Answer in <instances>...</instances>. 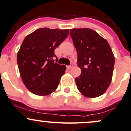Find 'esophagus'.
Masks as SVG:
<instances>
[{"label":"esophagus","instance_id":"obj_1","mask_svg":"<svg viewBox=\"0 0 131 131\" xmlns=\"http://www.w3.org/2000/svg\"><path fill=\"white\" fill-rule=\"evenodd\" d=\"M67 68L68 70H70V69L72 68V67H71V66H67Z\"/></svg>","mask_w":131,"mask_h":131}]
</instances>
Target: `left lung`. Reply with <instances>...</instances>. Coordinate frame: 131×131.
Instances as JSON below:
<instances>
[{
  "instance_id": "obj_1",
  "label": "left lung",
  "mask_w": 131,
  "mask_h": 131,
  "mask_svg": "<svg viewBox=\"0 0 131 131\" xmlns=\"http://www.w3.org/2000/svg\"><path fill=\"white\" fill-rule=\"evenodd\" d=\"M78 53L81 74L76 78L78 89L95 98L105 92L111 83L115 57L107 40L89 28L71 29L70 32Z\"/></svg>"
}]
</instances>
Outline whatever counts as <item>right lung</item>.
Listing matches in <instances>:
<instances>
[{"label":"right lung","instance_id":"add662e5","mask_svg":"<svg viewBox=\"0 0 131 131\" xmlns=\"http://www.w3.org/2000/svg\"><path fill=\"white\" fill-rule=\"evenodd\" d=\"M69 29L40 28L25 37L17 53L18 69L24 84L31 92L47 95L57 89L67 69L57 63L54 50L64 41Z\"/></svg>","mask_w":131,"mask_h":131}]
</instances>
